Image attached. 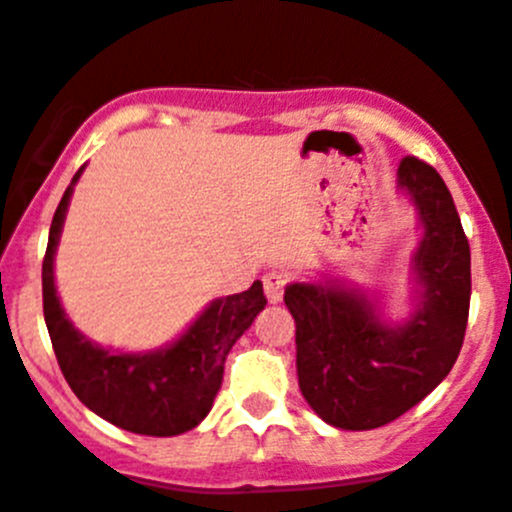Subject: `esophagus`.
<instances>
[{"label": "esophagus", "mask_w": 512, "mask_h": 512, "mask_svg": "<svg viewBox=\"0 0 512 512\" xmlns=\"http://www.w3.org/2000/svg\"><path fill=\"white\" fill-rule=\"evenodd\" d=\"M262 285H265L267 300H270V303H280L285 295V285H288V275L280 270H272L262 278Z\"/></svg>", "instance_id": "obj_1"}]
</instances>
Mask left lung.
I'll return each mask as SVG.
<instances>
[{"mask_svg": "<svg viewBox=\"0 0 512 512\" xmlns=\"http://www.w3.org/2000/svg\"><path fill=\"white\" fill-rule=\"evenodd\" d=\"M399 186L424 224L414 255L422 300L404 326H386L376 305L338 285L293 283L298 384L313 412L338 429L384 427L437 389L465 341L470 242L442 176L417 156L399 164Z\"/></svg>", "mask_w": 512, "mask_h": 512, "instance_id": "left-lung-1", "label": "left lung"}]
</instances>
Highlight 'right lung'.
Masks as SVG:
<instances>
[{
	"label": "right lung",
	"mask_w": 512,
	"mask_h": 512,
	"mask_svg": "<svg viewBox=\"0 0 512 512\" xmlns=\"http://www.w3.org/2000/svg\"><path fill=\"white\" fill-rule=\"evenodd\" d=\"M80 171L57 204L42 260V310L62 376L90 412L126 432L148 437L189 432L212 409L234 341L267 305L262 283L255 280L245 293L214 300L179 341L161 351L113 353L90 343L65 318L52 275L55 247Z\"/></svg>",
	"instance_id": "obj_1"
}]
</instances>
